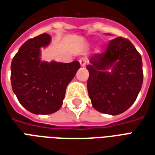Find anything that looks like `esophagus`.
Masks as SVG:
<instances>
[{"mask_svg": "<svg viewBox=\"0 0 155 155\" xmlns=\"http://www.w3.org/2000/svg\"><path fill=\"white\" fill-rule=\"evenodd\" d=\"M80 64H81V66H84L85 64H87L88 62V59L86 57H82L80 59Z\"/></svg>", "mask_w": 155, "mask_h": 155, "instance_id": "34e87169", "label": "esophagus"}]
</instances>
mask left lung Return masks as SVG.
<instances>
[{
	"mask_svg": "<svg viewBox=\"0 0 155 155\" xmlns=\"http://www.w3.org/2000/svg\"><path fill=\"white\" fill-rule=\"evenodd\" d=\"M86 68L88 94L96 110L116 115L136 101L143 84L142 58L128 39L110 40L104 52L90 59Z\"/></svg>",
	"mask_w": 155,
	"mask_h": 155,
	"instance_id": "left-lung-1",
	"label": "left lung"
}]
</instances>
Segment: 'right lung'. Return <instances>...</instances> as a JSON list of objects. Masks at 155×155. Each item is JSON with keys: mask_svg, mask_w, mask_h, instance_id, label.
<instances>
[{"mask_svg": "<svg viewBox=\"0 0 155 155\" xmlns=\"http://www.w3.org/2000/svg\"><path fill=\"white\" fill-rule=\"evenodd\" d=\"M51 36L37 35L25 41L15 54L11 65L13 92L27 110L36 114H53L61 109L68 84L81 64L41 62L40 48L48 45Z\"/></svg>", "mask_w": 155, "mask_h": 155, "instance_id": "1", "label": "right lung"}]
</instances>
